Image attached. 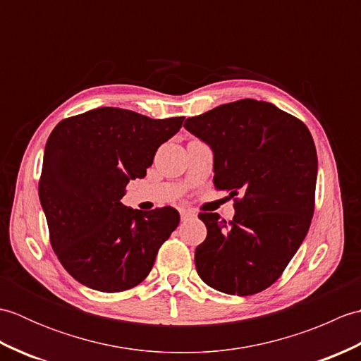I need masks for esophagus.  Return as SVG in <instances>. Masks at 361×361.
I'll return each mask as SVG.
<instances>
[{"mask_svg": "<svg viewBox=\"0 0 361 361\" xmlns=\"http://www.w3.org/2000/svg\"><path fill=\"white\" fill-rule=\"evenodd\" d=\"M180 216H181V220H188L190 217H194L195 214L192 211H189V209H181L180 211Z\"/></svg>", "mask_w": 361, "mask_h": 361, "instance_id": "34e87169", "label": "esophagus"}]
</instances>
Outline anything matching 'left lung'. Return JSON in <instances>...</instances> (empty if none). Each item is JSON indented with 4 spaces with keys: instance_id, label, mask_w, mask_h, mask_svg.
<instances>
[{
    "instance_id": "obj_1",
    "label": "left lung",
    "mask_w": 361,
    "mask_h": 361,
    "mask_svg": "<svg viewBox=\"0 0 361 361\" xmlns=\"http://www.w3.org/2000/svg\"><path fill=\"white\" fill-rule=\"evenodd\" d=\"M185 128L211 147L216 188L240 195L231 221L198 216L208 235L195 250L197 273L228 295L259 293L307 235L318 173L313 137L295 116L255 99L188 118Z\"/></svg>"
}]
</instances>
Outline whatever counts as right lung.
<instances>
[{"instance_id":"1","label":"right lung","mask_w":361,"mask_h":361,"mask_svg":"<svg viewBox=\"0 0 361 361\" xmlns=\"http://www.w3.org/2000/svg\"><path fill=\"white\" fill-rule=\"evenodd\" d=\"M185 118L150 119L101 106L63 119L48 137L38 197L60 264L83 286L116 293L142 282L180 224L176 209L121 203Z\"/></svg>"}]
</instances>
